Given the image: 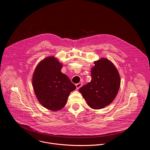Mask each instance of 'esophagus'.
Wrapping results in <instances>:
<instances>
[{"instance_id":"esophagus-1","label":"esophagus","mask_w":150,"mask_h":150,"mask_svg":"<svg viewBox=\"0 0 150 150\" xmlns=\"http://www.w3.org/2000/svg\"><path fill=\"white\" fill-rule=\"evenodd\" d=\"M82 86V83H78L77 84H76V89H79Z\"/></svg>"}]
</instances>
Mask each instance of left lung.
Masks as SVG:
<instances>
[{"instance_id": "left-lung-1", "label": "left lung", "mask_w": 150, "mask_h": 150, "mask_svg": "<svg viewBox=\"0 0 150 150\" xmlns=\"http://www.w3.org/2000/svg\"><path fill=\"white\" fill-rule=\"evenodd\" d=\"M91 80L79 91L91 109H101L112 103L120 85L119 72L113 63L106 58L94 62Z\"/></svg>"}]
</instances>
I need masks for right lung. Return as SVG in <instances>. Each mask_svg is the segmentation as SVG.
I'll return each mask as SVG.
<instances>
[{
    "label": "right lung",
    "mask_w": 150,
    "mask_h": 150,
    "mask_svg": "<svg viewBox=\"0 0 150 150\" xmlns=\"http://www.w3.org/2000/svg\"><path fill=\"white\" fill-rule=\"evenodd\" d=\"M63 65L54 56L42 60L32 78L33 89L39 103L48 110H61L71 91L76 89L67 75L61 72Z\"/></svg>",
    "instance_id": "add662e5"
}]
</instances>
